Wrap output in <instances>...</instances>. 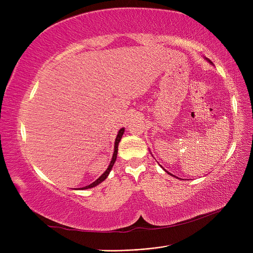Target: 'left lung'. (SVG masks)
<instances>
[{"label":"left lung","mask_w":253,"mask_h":253,"mask_svg":"<svg viewBox=\"0 0 253 253\" xmlns=\"http://www.w3.org/2000/svg\"><path fill=\"white\" fill-rule=\"evenodd\" d=\"M167 172H168V171H167ZM168 173H169V172H168ZM169 174H170V173H169ZM171 175H172V174H171Z\"/></svg>","instance_id":"left-lung-1"}]
</instances>
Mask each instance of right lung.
<instances>
[{
  "instance_id": "1",
  "label": "right lung",
  "mask_w": 253,
  "mask_h": 253,
  "mask_svg": "<svg viewBox=\"0 0 253 253\" xmlns=\"http://www.w3.org/2000/svg\"><path fill=\"white\" fill-rule=\"evenodd\" d=\"M124 132H125V128H120V131L118 132V135H117V137H116V140H115V151H114V154H113V158H112V160H111V164H110L108 169H106V171H105L96 181H94L93 183H90V185H88V186H86V187L82 188V190L88 189V188H93V187L99 185V183L102 182L106 177H108V175L110 174V172H111V170H112V168H113V165L115 164V160H116V158H117L118 143H119V141L121 140V137H122V135H124Z\"/></svg>"
}]
</instances>
